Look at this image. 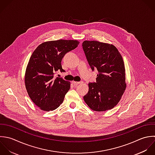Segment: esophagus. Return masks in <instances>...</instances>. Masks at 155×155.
I'll use <instances>...</instances> for the list:
<instances>
[{
	"label": "esophagus",
	"mask_w": 155,
	"mask_h": 155,
	"mask_svg": "<svg viewBox=\"0 0 155 155\" xmlns=\"http://www.w3.org/2000/svg\"><path fill=\"white\" fill-rule=\"evenodd\" d=\"M83 82L82 81H72V84H74L75 86H77V85H78L79 84H81V83H82Z\"/></svg>",
	"instance_id": "obj_1"
}]
</instances>
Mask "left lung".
<instances>
[{"mask_svg":"<svg viewBox=\"0 0 155 155\" xmlns=\"http://www.w3.org/2000/svg\"><path fill=\"white\" fill-rule=\"evenodd\" d=\"M82 46L92 70L98 71L96 82L89 83L84 101L95 111L111 109L120 101L126 87L122 56L115 46L108 43L86 40Z\"/></svg>","mask_w":155,"mask_h":155,"instance_id":"left-lung-1","label":"left lung"}]
</instances>
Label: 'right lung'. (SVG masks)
I'll list each match as a JSON object with an SVG mask.
<instances>
[{
  "label": "right lung",
  "mask_w": 155,
  "mask_h": 155,
  "mask_svg": "<svg viewBox=\"0 0 155 155\" xmlns=\"http://www.w3.org/2000/svg\"><path fill=\"white\" fill-rule=\"evenodd\" d=\"M78 44L77 40L49 41L33 52L26 70L25 86L31 100L42 110H54L63 103L71 83L55 74L65 72L61 60Z\"/></svg>",
  "instance_id": "1"
}]
</instances>
